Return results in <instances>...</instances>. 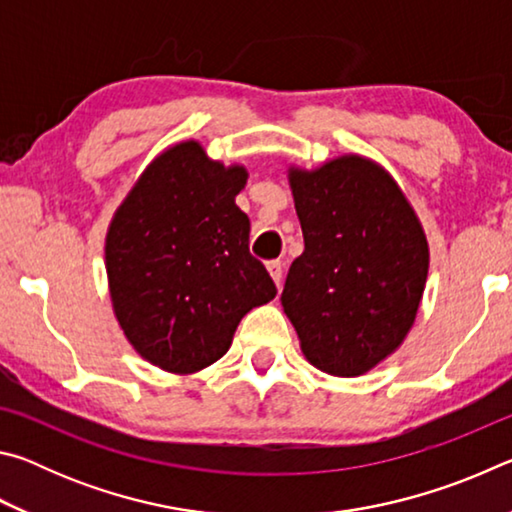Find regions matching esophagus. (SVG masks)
<instances>
[{"instance_id": "esophagus-1", "label": "esophagus", "mask_w": 512, "mask_h": 512, "mask_svg": "<svg viewBox=\"0 0 512 512\" xmlns=\"http://www.w3.org/2000/svg\"><path fill=\"white\" fill-rule=\"evenodd\" d=\"M266 268H268V273H271L277 287H280V284H282V262H280V259H273V262H268Z\"/></svg>"}]
</instances>
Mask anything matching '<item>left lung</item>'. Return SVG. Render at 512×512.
<instances>
[{
    "instance_id": "1",
    "label": "left lung",
    "mask_w": 512,
    "mask_h": 512,
    "mask_svg": "<svg viewBox=\"0 0 512 512\" xmlns=\"http://www.w3.org/2000/svg\"><path fill=\"white\" fill-rule=\"evenodd\" d=\"M305 250L282 291L311 366L359 377L393 354L429 271L424 230L395 180L361 155L289 169Z\"/></svg>"
}]
</instances>
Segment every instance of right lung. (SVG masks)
<instances>
[{"label":"right lung","mask_w":512,"mask_h":512,"mask_svg":"<svg viewBox=\"0 0 512 512\" xmlns=\"http://www.w3.org/2000/svg\"><path fill=\"white\" fill-rule=\"evenodd\" d=\"M248 171L180 142L142 173L112 219L106 268L115 316L146 361L189 375L228 352L239 320L275 298L235 205Z\"/></svg>","instance_id":"obj_1"}]
</instances>
